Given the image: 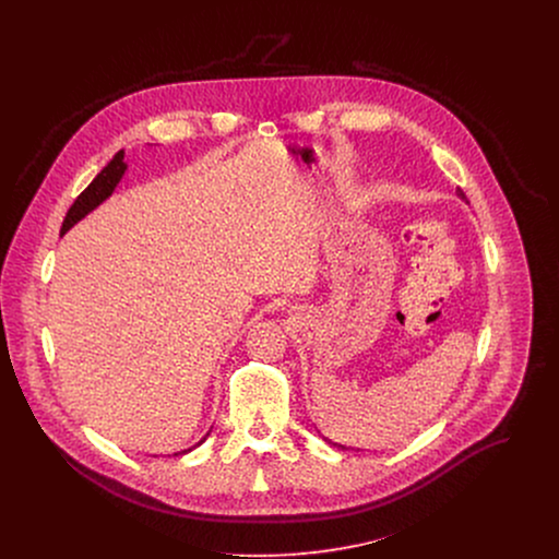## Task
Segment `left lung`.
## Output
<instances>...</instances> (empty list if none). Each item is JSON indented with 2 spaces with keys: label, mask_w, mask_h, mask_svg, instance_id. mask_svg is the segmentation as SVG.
I'll return each instance as SVG.
<instances>
[{
  "label": "left lung",
  "mask_w": 559,
  "mask_h": 559,
  "mask_svg": "<svg viewBox=\"0 0 559 559\" xmlns=\"http://www.w3.org/2000/svg\"><path fill=\"white\" fill-rule=\"evenodd\" d=\"M456 195H459V198H461V200H465V202H467V195H465V193H463V189H456ZM322 439H324V441H326V443H331V441H329V439H326V437H322ZM333 445H337V448H342V450H344V445H340V443H333Z\"/></svg>",
  "instance_id": "8db88e82"
}]
</instances>
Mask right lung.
<instances>
[{"label": "right lung", "instance_id": "add662e5", "mask_svg": "<svg viewBox=\"0 0 559 559\" xmlns=\"http://www.w3.org/2000/svg\"><path fill=\"white\" fill-rule=\"evenodd\" d=\"M124 171H127V163H124V151H118L116 155H114V159L109 160L98 174H96V178L83 189L80 193V198L73 202V206L69 209V213H67V217H64V224H62V230H60V237H64L75 224H80L81 219L87 215V213H92L96 206H100L114 191H116V187H118V182L122 180V176H124ZM211 435V430L193 445V448H198V445H202L204 441H206V437ZM193 448H189V450H182V454H187V452H191ZM180 454V452H178ZM178 454H174V456H178Z\"/></svg>", "mask_w": 559, "mask_h": 559}]
</instances>
